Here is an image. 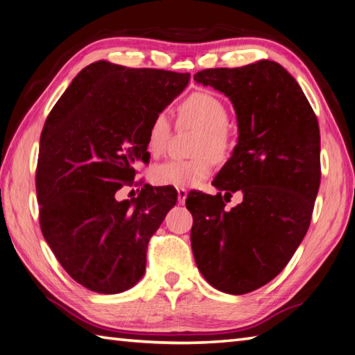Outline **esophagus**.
<instances>
[{
    "label": "esophagus",
    "mask_w": 355,
    "mask_h": 355,
    "mask_svg": "<svg viewBox=\"0 0 355 355\" xmlns=\"http://www.w3.org/2000/svg\"><path fill=\"white\" fill-rule=\"evenodd\" d=\"M177 196H178V202L184 204L186 198H187V191L186 189H177Z\"/></svg>",
    "instance_id": "esophagus-1"
}]
</instances>
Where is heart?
<instances>
[{
    "instance_id": "b5f03b06",
    "label": "heart",
    "mask_w": 355,
    "mask_h": 355,
    "mask_svg": "<svg viewBox=\"0 0 355 355\" xmlns=\"http://www.w3.org/2000/svg\"><path fill=\"white\" fill-rule=\"evenodd\" d=\"M180 122L200 128L193 153L189 160H169L157 164L151 171V181L163 187H193L207 178L213 171V159L224 160L233 140L227 128L228 112L219 98L209 92H195L180 104ZM171 136V121L166 113L153 118L146 133V150L154 157L166 150Z\"/></svg>"
}]
</instances>
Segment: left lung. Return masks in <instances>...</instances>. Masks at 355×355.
<instances>
[{"label":"left lung","mask_w":355,"mask_h":355,"mask_svg":"<svg viewBox=\"0 0 355 355\" xmlns=\"http://www.w3.org/2000/svg\"><path fill=\"white\" fill-rule=\"evenodd\" d=\"M232 101L237 144L213 180L219 193L191 192V243L196 266L215 289L243 295L274 279L306 236L320 183L316 114L282 64L259 60L242 68L195 73ZM226 196L244 200L225 210Z\"/></svg>","instance_id":"left-lung-1"}]
</instances>
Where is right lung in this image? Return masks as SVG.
I'll return each instance as SVG.
<instances>
[{"instance_id":"right-lung-1","label":"right lung","mask_w":355,"mask_h":355,"mask_svg":"<svg viewBox=\"0 0 355 355\" xmlns=\"http://www.w3.org/2000/svg\"><path fill=\"white\" fill-rule=\"evenodd\" d=\"M191 73L90 63L64 90L40 136L36 192L40 228L63 269L86 289L113 295L145 274L146 248L177 204L174 187L144 184L114 195L150 163L153 118L183 92Z\"/></svg>"}]
</instances>
